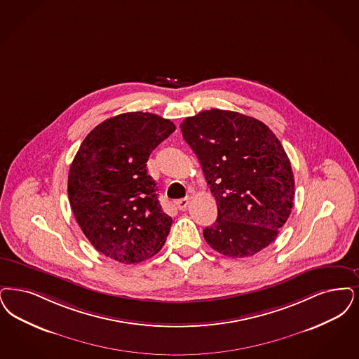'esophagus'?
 <instances>
[{
    "mask_svg": "<svg viewBox=\"0 0 359 359\" xmlns=\"http://www.w3.org/2000/svg\"><path fill=\"white\" fill-rule=\"evenodd\" d=\"M176 204V207H177V210H180V211H183V210H186L187 205L189 204V199L188 198H184V199H180V201H176L175 203Z\"/></svg>",
    "mask_w": 359,
    "mask_h": 359,
    "instance_id": "34e87169",
    "label": "esophagus"
}]
</instances>
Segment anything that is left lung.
<instances>
[{
	"label": "left lung",
	"mask_w": 359,
	"mask_h": 359,
	"mask_svg": "<svg viewBox=\"0 0 359 359\" xmlns=\"http://www.w3.org/2000/svg\"><path fill=\"white\" fill-rule=\"evenodd\" d=\"M180 129L217 204L215 223L203 231L205 242L230 258L252 257L273 243L291 214L295 186L273 130L223 109L187 117Z\"/></svg>",
	"instance_id": "1"
}]
</instances>
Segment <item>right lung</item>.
Segmentation results:
<instances>
[{"mask_svg":"<svg viewBox=\"0 0 359 359\" xmlns=\"http://www.w3.org/2000/svg\"><path fill=\"white\" fill-rule=\"evenodd\" d=\"M175 129L160 116L129 112L102 121L80 145L69 168V203L88 241L105 257L140 263L165 242L172 217L161 210L147 161Z\"/></svg>","mask_w":359,"mask_h":359,"instance_id":"add662e5","label":"right lung"}]
</instances>
